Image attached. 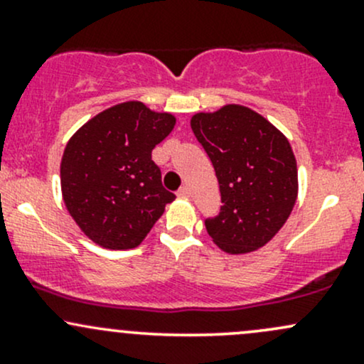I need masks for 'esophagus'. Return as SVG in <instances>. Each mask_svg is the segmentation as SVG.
<instances>
[{"instance_id": "obj_1", "label": "esophagus", "mask_w": 364, "mask_h": 364, "mask_svg": "<svg viewBox=\"0 0 364 364\" xmlns=\"http://www.w3.org/2000/svg\"><path fill=\"white\" fill-rule=\"evenodd\" d=\"M178 196H183V198H186V196H190V188L188 186H181L178 190Z\"/></svg>"}]
</instances>
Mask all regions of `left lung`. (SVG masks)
Wrapping results in <instances>:
<instances>
[{"label":"left lung","instance_id":"8db88e82","mask_svg":"<svg viewBox=\"0 0 364 364\" xmlns=\"http://www.w3.org/2000/svg\"><path fill=\"white\" fill-rule=\"evenodd\" d=\"M191 129L215 169L219 215L205 219L225 253L262 248L277 235L298 198V166L286 136L262 114L240 104L196 112Z\"/></svg>","mask_w":364,"mask_h":364}]
</instances>
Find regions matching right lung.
I'll use <instances>...</instances> for the list:
<instances>
[{
  "instance_id": "1",
  "label": "right lung",
  "mask_w": 364,
  "mask_h": 364,
  "mask_svg": "<svg viewBox=\"0 0 364 364\" xmlns=\"http://www.w3.org/2000/svg\"><path fill=\"white\" fill-rule=\"evenodd\" d=\"M176 118L139 101L99 112L70 139L61 159V191L78 228L107 250L139 246L176 198L162 186L152 150Z\"/></svg>"
}]
</instances>
